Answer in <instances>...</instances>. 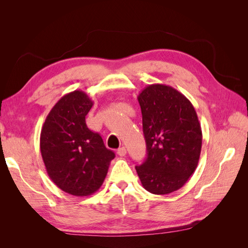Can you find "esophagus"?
I'll list each match as a JSON object with an SVG mask.
<instances>
[{"label":"esophagus","instance_id":"1","mask_svg":"<svg viewBox=\"0 0 248 248\" xmlns=\"http://www.w3.org/2000/svg\"><path fill=\"white\" fill-rule=\"evenodd\" d=\"M117 153H118V155H119V156H125V155H126V153H127V150H126V148H125V147H121V148H119V149H118Z\"/></svg>","mask_w":248,"mask_h":248}]
</instances>
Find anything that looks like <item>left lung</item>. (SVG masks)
I'll return each mask as SVG.
<instances>
[{
    "instance_id": "1",
    "label": "left lung",
    "mask_w": 248,
    "mask_h": 248,
    "mask_svg": "<svg viewBox=\"0 0 248 248\" xmlns=\"http://www.w3.org/2000/svg\"><path fill=\"white\" fill-rule=\"evenodd\" d=\"M147 158L136 170L144 188L154 194L176 191L196 170L202 128L191 102L170 86L149 85L138 96Z\"/></svg>"
}]
</instances>
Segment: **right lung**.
Masks as SVG:
<instances>
[{
  "mask_svg": "<svg viewBox=\"0 0 248 248\" xmlns=\"http://www.w3.org/2000/svg\"><path fill=\"white\" fill-rule=\"evenodd\" d=\"M93 101L82 91L64 95L51 108L40 134L46 171L60 189L87 197L100 188L115 153L86 124Z\"/></svg>",
  "mask_w": 248,
  "mask_h": 248,
  "instance_id": "add662e5",
  "label": "right lung"
}]
</instances>
